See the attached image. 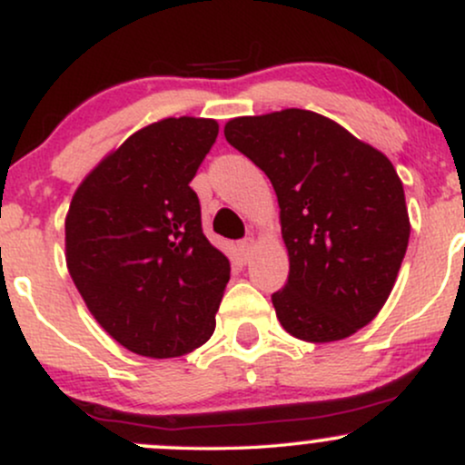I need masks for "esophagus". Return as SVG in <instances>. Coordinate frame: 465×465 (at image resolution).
I'll list each match as a JSON object with an SVG mask.
<instances>
[{
  "label": "esophagus",
  "mask_w": 465,
  "mask_h": 465,
  "mask_svg": "<svg viewBox=\"0 0 465 465\" xmlns=\"http://www.w3.org/2000/svg\"><path fill=\"white\" fill-rule=\"evenodd\" d=\"M238 247H240V253H242V258L249 260L251 253H253V249H255V240H253V236H247V238L240 240Z\"/></svg>",
  "instance_id": "34e87169"
}]
</instances>
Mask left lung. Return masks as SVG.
Returning a JSON list of instances; mask_svg holds the SVG:
<instances>
[{"mask_svg": "<svg viewBox=\"0 0 465 465\" xmlns=\"http://www.w3.org/2000/svg\"><path fill=\"white\" fill-rule=\"evenodd\" d=\"M225 137L264 170L280 203L291 271L271 300L282 328L312 343L348 339L385 306L407 253L393 163L306 109L233 117Z\"/></svg>", "mask_w": 465, "mask_h": 465, "instance_id": "left-lung-1", "label": "left lung"}]
</instances>
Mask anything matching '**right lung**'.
Wrapping results in <instances>:
<instances>
[{
    "label": "right lung",
    "instance_id": "add662e5",
    "mask_svg": "<svg viewBox=\"0 0 465 465\" xmlns=\"http://www.w3.org/2000/svg\"><path fill=\"white\" fill-rule=\"evenodd\" d=\"M216 135L205 117L154 122L106 154L69 205V275L95 322L140 356L174 359L214 334L229 260L203 233L190 181Z\"/></svg>",
    "mask_w": 465,
    "mask_h": 465
}]
</instances>
